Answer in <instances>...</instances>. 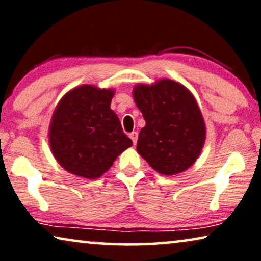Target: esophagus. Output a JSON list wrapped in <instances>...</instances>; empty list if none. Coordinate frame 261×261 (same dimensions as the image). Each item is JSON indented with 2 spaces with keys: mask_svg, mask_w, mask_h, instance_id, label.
<instances>
[{
  "mask_svg": "<svg viewBox=\"0 0 261 261\" xmlns=\"http://www.w3.org/2000/svg\"><path fill=\"white\" fill-rule=\"evenodd\" d=\"M129 138L132 139V141H133L134 145L137 144V140H138V133H137V132H132V133L129 134Z\"/></svg>",
  "mask_w": 261,
  "mask_h": 261,
  "instance_id": "esophagus-1",
  "label": "esophagus"
}]
</instances>
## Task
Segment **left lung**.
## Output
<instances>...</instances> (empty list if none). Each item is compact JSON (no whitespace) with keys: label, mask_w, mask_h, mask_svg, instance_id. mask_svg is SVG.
Here are the masks:
<instances>
[{"label":"left lung","mask_w":261,"mask_h":261,"mask_svg":"<svg viewBox=\"0 0 261 261\" xmlns=\"http://www.w3.org/2000/svg\"><path fill=\"white\" fill-rule=\"evenodd\" d=\"M146 126L137 151L156 172L173 176L194 164L205 141V123L194 95L184 85L160 80L133 89Z\"/></svg>","instance_id":"obj_1"}]
</instances>
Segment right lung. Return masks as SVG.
Returning a JSON list of instances; mask_svg holds the SVG:
<instances>
[{
    "label": "right lung",
    "mask_w": 261,
    "mask_h": 261,
    "mask_svg": "<svg viewBox=\"0 0 261 261\" xmlns=\"http://www.w3.org/2000/svg\"><path fill=\"white\" fill-rule=\"evenodd\" d=\"M113 89L84 84L66 92L49 124V146L59 165L78 177L96 179L133 142L110 109Z\"/></svg>",
    "instance_id": "obj_1"
}]
</instances>
